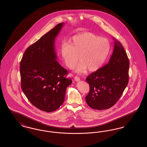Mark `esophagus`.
<instances>
[{
	"instance_id": "esophagus-1",
	"label": "esophagus",
	"mask_w": 147,
	"mask_h": 147,
	"mask_svg": "<svg viewBox=\"0 0 147 147\" xmlns=\"http://www.w3.org/2000/svg\"><path fill=\"white\" fill-rule=\"evenodd\" d=\"M74 79H75V80H76V82H79V81L80 80V78L79 77H78V76L74 77Z\"/></svg>"
}]
</instances>
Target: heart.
Returning <instances> with one entry per match:
<instances>
[{
	"label": "heart",
	"mask_w": 147,
	"mask_h": 147,
	"mask_svg": "<svg viewBox=\"0 0 147 147\" xmlns=\"http://www.w3.org/2000/svg\"><path fill=\"white\" fill-rule=\"evenodd\" d=\"M111 50V44L104 37L86 32L72 37L69 43L63 42L60 47V54L65 65L70 69L76 68L78 73H85L88 69L94 71L104 64ZM80 58H78V57Z\"/></svg>",
	"instance_id": "heart-1"
}]
</instances>
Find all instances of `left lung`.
I'll return each mask as SVG.
<instances>
[{
    "label": "left lung",
    "mask_w": 147,
    "mask_h": 147,
    "mask_svg": "<svg viewBox=\"0 0 147 147\" xmlns=\"http://www.w3.org/2000/svg\"><path fill=\"white\" fill-rule=\"evenodd\" d=\"M109 63L86 78L90 91L85 97L91 108L102 110L115 105L128 83L129 62L126 51L115 38Z\"/></svg>",
    "instance_id": "left-lung-1"
}]
</instances>
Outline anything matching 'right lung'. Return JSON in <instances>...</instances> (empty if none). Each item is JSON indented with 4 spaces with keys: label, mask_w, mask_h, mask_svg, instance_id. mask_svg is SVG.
I'll return each instance as SVG.
<instances>
[{
    "label": "right lung",
    "mask_w": 147,
    "mask_h": 147,
    "mask_svg": "<svg viewBox=\"0 0 147 147\" xmlns=\"http://www.w3.org/2000/svg\"><path fill=\"white\" fill-rule=\"evenodd\" d=\"M64 23L58 25L25 51L20 62L21 89L37 109L50 112L64 101L67 88L72 83L68 71L57 61L55 42Z\"/></svg>",
    "instance_id": "obj_1"
}]
</instances>
